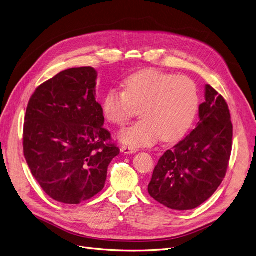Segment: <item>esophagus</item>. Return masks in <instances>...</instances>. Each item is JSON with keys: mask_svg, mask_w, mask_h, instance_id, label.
Segmentation results:
<instances>
[{"mask_svg": "<svg viewBox=\"0 0 256 256\" xmlns=\"http://www.w3.org/2000/svg\"><path fill=\"white\" fill-rule=\"evenodd\" d=\"M120 150L124 152V154H135L137 152L136 148H128L126 146H122Z\"/></svg>", "mask_w": 256, "mask_h": 256, "instance_id": "34e87169", "label": "esophagus"}]
</instances>
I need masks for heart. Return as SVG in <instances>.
<instances>
[{
	"mask_svg": "<svg viewBox=\"0 0 256 256\" xmlns=\"http://www.w3.org/2000/svg\"><path fill=\"white\" fill-rule=\"evenodd\" d=\"M124 90H110L102 104L104 115L110 124L124 126L139 110L141 119L121 130L118 140L138 148L152 146L161 137L172 142L190 130L198 106L194 82L186 76H174L146 69L130 75Z\"/></svg>",
	"mask_w": 256,
	"mask_h": 256,
	"instance_id": "b5f03b06",
	"label": "heart"
}]
</instances>
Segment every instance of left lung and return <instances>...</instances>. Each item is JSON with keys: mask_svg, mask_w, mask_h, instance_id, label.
Listing matches in <instances>:
<instances>
[{"mask_svg": "<svg viewBox=\"0 0 256 256\" xmlns=\"http://www.w3.org/2000/svg\"><path fill=\"white\" fill-rule=\"evenodd\" d=\"M232 136L227 102L206 84L196 128L160 158L148 188L150 196L174 210H190L203 204L226 176Z\"/></svg>", "mask_w": 256, "mask_h": 256, "instance_id": "left-lung-1", "label": "left lung"}]
</instances>
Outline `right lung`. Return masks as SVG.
<instances>
[{
    "instance_id": "1",
    "label": "right lung",
    "mask_w": 256,
    "mask_h": 256,
    "mask_svg": "<svg viewBox=\"0 0 256 256\" xmlns=\"http://www.w3.org/2000/svg\"><path fill=\"white\" fill-rule=\"evenodd\" d=\"M92 66L64 70L31 96L24 124V154L50 198L80 204L104 187L108 168L120 150L104 128Z\"/></svg>"
}]
</instances>
